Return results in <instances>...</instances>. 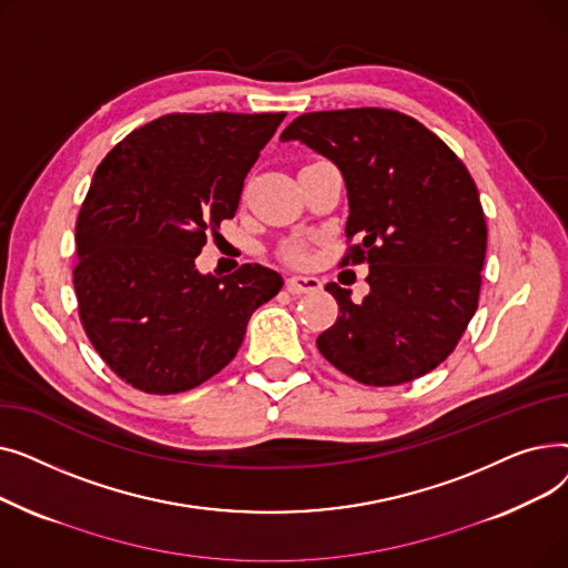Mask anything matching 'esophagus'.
Returning <instances> with one entry per match:
<instances>
[{"instance_id":"1","label":"esophagus","mask_w":568,"mask_h":568,"mask_svg":"<svg viewBox=\"0 0 568 568\" xmlns=\"http://www.w3.org/2000/svg\"><path fill=\"white\" fill-rule=\"evenodd\" d=\"M285 287L292 294H306V292H317L322 283L315 276H290L285 278Z\"/></svg>"}]
</instances>
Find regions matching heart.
I'll return each mask as SVG.
<instances>
[{
  "instance_id": "obj_1",
  "label": "heart",
  "mask_w": 568,
  "mask_h": 568,
  "mask_svg": "<svg viewBox=\"0 0 568 568\" xmlns=\"http://www.w3.org/2000/svg\"><path fill=\"white\" fill-rule=\"evenodd\" d=\"M287 255H290L294 262H302V260L306 257V248H304V246H292Z\"/></svg>"
}]
</instances>
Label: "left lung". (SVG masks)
I'll list each match as a JSON object with an SVG mask.
<instances>
[{
  "instance_id": "1",
  "label": "left lung",
  "mask_w": 568,
  "mask_h": 568,
  "mask_svg": "<svg viewBox=\"0 0 568 568\" xmlns=\"http://www.w3.org/2000/svg\"><path fill=\"white\" fill-rule=\"evenodd\" d=\"M343 172L345 264L368 262L371 292L354 304L338 283L334 326L317 336L332 366L368 386L437 368L479 306L488 227L463 161L414 116L386 108L306 112L281 133Z\"/></svg>"
}]
</instances>
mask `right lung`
<instances>
[{
	"label": "right lung",
	"mask_w": 568,
	"mask_h": 568,
	"mask_svg": "<svg viewBox=\"0 0 568 568\" xmlns=\"http://www.w3.org/2000/svg\"><path fill=\"white\" fill-rule=\"evenodd\" d=\"M285 112H174L101 161L75 223L78 313L110 371L144 394H182L223 371L281 274L195 257L236 214L244 179Z\"/></svg>",
	"instance_id": "add662e5"
}]
</instances>
